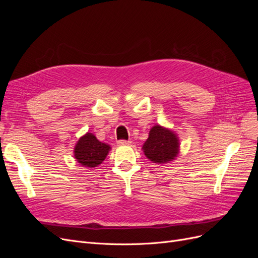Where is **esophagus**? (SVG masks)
Listing matches in <instances>:
<instances>
[{"instance_id":"obj_1","label":"esophagus","mask_w":258,"mask_h":258,"mask_svg":"<svg viewBox=\"0 0 258 258\" xmlns=\"http://www.w3.org/2000/svg\"><path fill=\"white\" fill-rule=\"evenodd\" d=\"M130 143V141H126V140H119V141H117V144L118 145H129Z\"/></svg>"}]
</instances>
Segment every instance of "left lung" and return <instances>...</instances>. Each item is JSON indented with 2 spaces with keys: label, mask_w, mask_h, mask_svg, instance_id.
<instances>
[{
  "label": "left lung",
  "mask_w": 258,
  "mask_h": 258,
  "mask_svg": "<svg viewBox=\"0 0 258 258\" xmlns=\"http://www.w3.org/2000/svg\"><path fill=\"white\" fill-rule=\"evenodd\" d=\"M142 148L144 155L151 161L167 163L174 160L178 154V138L173 131L156 124L151 129Z\"/></svg>",
  "instance_id": "8db88e82"
}]
</instances>
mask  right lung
<instances>
[{"mask_svg":"<svg viewBox=\"0 0 258 258\" xmlns=\"http://www.w3.org/2000/svg\"><path fill=\"white\" fill-rule=\"evenodd\" d=\"M110 150V145L100 142L95 136L87 132L77 141L74 147V157L80 165L95 168L102 163Z\"/></svg>","mask_w":258,"mask_h":258,"instance_id":"obj_1","label":"right lung"}]
</instances>
